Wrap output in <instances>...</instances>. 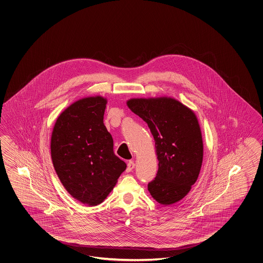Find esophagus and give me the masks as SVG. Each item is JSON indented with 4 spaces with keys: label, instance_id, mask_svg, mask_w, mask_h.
Listing matches in <instances>:
<instances>
[{
    "label": "esophagus",
    "instance_id": "34e87169",
    "mask_svg": "<svg viewBox=\"0 0 263 263\" xmlns=\"http://www.w3.org/2000/svg\"><path fill=\"white\" fill-rule=\"evenodd\" d=\"M135 167V162L133 160H129L127 162V168H126V172H131Z\"/></svg>",
    "mask_w": 263,
    "mask_h": 263
}]
</instances>
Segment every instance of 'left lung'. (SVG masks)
Listing matches in <instances>:
<instances>
[{
  "instance_id": "1",
  "label": "left lung",
  "mask_w": 263,
  "mask_h": 263,
  "mask_svg": "<svg viewBox=\"0 0 263 263\" xmlns=\"http://www.w3.org/2000/svg\"><path fill=\"white\" fill-rule=\"evenodd\" d=\"M127 106L147 123L154 137L159 170L148 183V191L160 204L179 202L197 181L202 163L203 143L197 117L167 97L131 99Z\"/></svg>"
}]
</instances>
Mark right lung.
I'll return each mask as SVG.
<instances>
[{"mask_svg": "<svg viewBox=\"0 0 263 263\" xmlns=\"http://www.w3.org/2000/svg\"><path fill=\"white\" fill-rule=\"evenodd\" d=\"M107 101L88 97L59 116L51 136V158L66 191L84 204L102 203L126 163L114 154L113 139L103 124Z\"/></svg>", "mask_w": 263, "mask_h": 263, "instance_id": "right-lung-1", "label": "right lung"}]
</instances>
